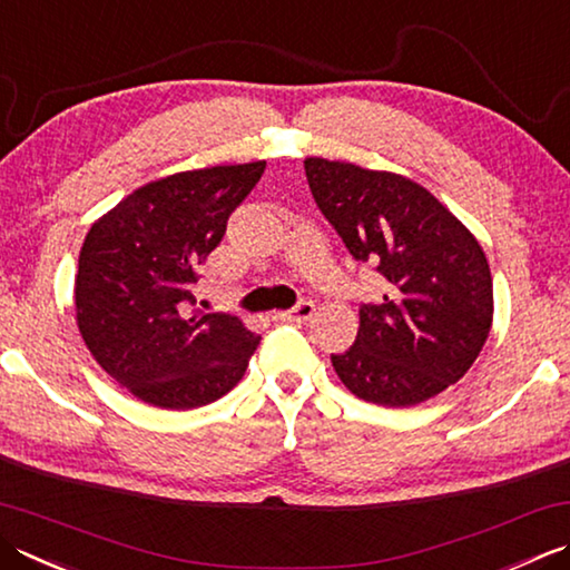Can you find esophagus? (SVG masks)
<instances>
[{
	"instance_id": "1",
	"label": "esophagus",
	"mask_w": 570,
	"mask_h": 570,
	"mask_svg": "<svg viewBox=\"0 0 570 570\" xmlns=\"http://www.w3.org/2000/svg\"><path fill=\"white\" fill-rule=\"evenodd\" d=\"M314 311H316V306L311 304V301H298V304L294 306V308H288V311H282V314H274V318H278V321H308L311 316H314Z\"/></svg>"
}]
</instances>
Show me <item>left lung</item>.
<instances>
[{
  "instance_id": "8db88e82",
  "label": "left lung",
  "mask_w": 570,
  "mask_h": 570,
  "mask_svg": "<svg viewBox=\"0 0 570 570\" xmlns=\"http://www.w3.org/2000/svg\"><path fill=\"white\" fill-rule=\"evenodd\" d=\"M304 167L353 259L385 278L381 304H361L355 343L331 355L343 385L385 407L440 395L470 371L492 328V272L474 234L403 175L323 158Z\"/></svg>"
}]
</instances>
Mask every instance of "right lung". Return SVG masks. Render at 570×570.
I'll use <instances>...</instances> for the list:
<instances>
[{
  "label": "right lung",
  "instance_id": "1",
  "mask_svg": "<svg viewBox=\"0 0 570 570\" xmlns=\"http://www.w3.org/2000/svg\"><path fill=\"white\" fill-rule=\"evenodd\" d=\"M266 163L175 173L94 222L78 256L76 321L98 365L142 403L193 410L242 381L259 336L197 308L199 264Z\"/></svg>",
  "mask_w": 570,
  "mask_h": 570
}]
</instances>
